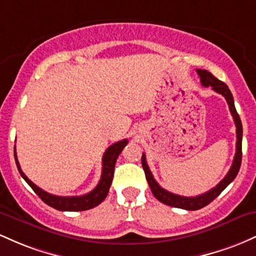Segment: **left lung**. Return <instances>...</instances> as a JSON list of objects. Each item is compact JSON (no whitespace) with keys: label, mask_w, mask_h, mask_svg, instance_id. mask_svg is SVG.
I'll return each instance as SVG.
<instances>
[{"label":"left lung","mask_w":256,"mask_h":256,"mask_svg":"<svg viewBox=\"0 0 256 256\" xmlns=\"http://www.w3.org/2000/svg\"><path fill=\"white\" fill-rule=\"evenodd\" d=\"M198 76L200 77V83L204 87H212L213 90L216 92V93L221 94L222 96H225L226 102H228L230 111H231L232 117L234 120V124H236V134H237V142H236V154H234V163H232L231 168H230L228 173L226 174V176L224 178L221 182L218 184L215 188L209 190L206 194H200V196L196 197H184L179 196V194H172V192L164 190L157 184L156 180H154V175H152L150 168H148V163H146V157L145 154H142V164L144 170H145L146 180H148V185H150V188L154 194V196L160 200V202L164 203L166 206H175V208H182L186 209V210H198V209L203 208V206H208L212 200H215L219 194L228 188L230 182H234V178L237 176L238 172H240V162H242V136H243V129H242V122H240V114H237L236 108H234V96H232V93L230 92L228 87L224 82H221L220 80H218L216 77H214L209 71L206 70H200V68H197Z\"/></svg>","instance_id":"1"}]
</instances>
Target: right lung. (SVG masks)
<instances>
[{
	"instance_id": "add662e5",
	"label": "right lung",
	"mask_w": 256,
	"mask_h": 256,
	"mask_svg": "<svg viewBox=\"0 0 256 256\" xmlns=\"http://www.w3.org/2000/svg\"><path fill=\"white\" fill-rule=\"evenodd\" d=\"M127 139H123L120 142H117L112 144L111 146H108V148L105 151L104 156H102V172L99 184H98L96 188L93 191H90V194H83V196L62 197L50 194L48 192L43 191L42 188L36 186L35 184L28 179L26 175L22 173L18 158H16V146H14V157H16V166H18V170L20 175L22 176V179L30 185V188L36 192L37 196L41 198L46 204L50 206L52 208L58 209V210L62 212H82L99 206L105 200L106 196H108V188H110L111 182H112L114 179V164H116L117 157L120 156V154L124 148V146L127 145Z\"/></svg>"
}]
</instances>
